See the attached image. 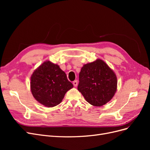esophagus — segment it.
<instances>
[{
  "label": "esophagus",
  "instance_id": "1",
  "mask_svg": "<svg viewBox=\"0 0 150 150\" xmlns=\"http://www.w3.org/2000/svg\"><path fill=\"white\" fill-rule=\"evenodd\" d=\"M78 81H77V80H75L74 81H73V85L74 87H76L77 86H78Z\"/></svg>",
  "mask_w": 150,
  "mask_h": 150
}]
</instances>
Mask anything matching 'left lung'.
Listing matches in <instances>:
<instances>
[{
	"instance_id": "1",
	"label": "left lung",
	"mask_w": 150,
	"mask_h": 150,
	"mask_svg": "<svg viewBox=\"0 0 150 150\" xmlns=\"http://www.w3.org/2000/svg\"><path fill=\"white\" fill-rule=\"evenodd\" d=\"M78 89L91 105L101 106L114 96L117 79L114 72L101 59L81 68Z\"/></svg>"
}]
</instances>
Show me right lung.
Instances as JSON below:
<instances>
[{"instance_id":"add662e5","label":"right lung","mask_w":150,"mask_h":150,"mask_svg":"<svg viewBox=\"0 0 150 150\" xmlns=\"http://www.w3.org/2000/svg\"><path fill=\"white\" fill-rule=\"evenodd\" d=\"M73 85L68 81L59 66L50 61L44 62L31 76L30 89L34 98L47 107L59 104Z\"/></svg>"}]
</instances>
